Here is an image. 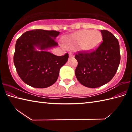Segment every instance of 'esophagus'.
<instances>
[{
    "label": "esophagus",
    "mask_w": 132,
    "mask_h": 132,
    "mask_svg": "<svg viewBox=\"0 0 132 132\" xmlns=\"http://www.w3.org/2000/svg\"><path fill=\"white\" fill-rule=\"evenodd\" d=\"M69 57H73V55L71 53H69Z\"/></svg>",
    "instance_id": "34e87169"
}]
</instances>
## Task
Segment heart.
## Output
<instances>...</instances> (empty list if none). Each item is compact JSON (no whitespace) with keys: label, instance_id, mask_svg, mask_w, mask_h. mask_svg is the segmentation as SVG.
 <instances>
[{"label":"heart","instance_id":"b5f03b06","mask_svg":"<svg viewBox=\"0 0 132 132\" xmlns=\"http://www.w3.org/2000/svg\"><path fill=\"white\" fill-rule=\"evenodd\" d=\"M101 40L98 31L81 30L71 34L66 39L69 45H80L82 50L90 51L97 46Z\"/></svg>","mask_w":132,"mask_h":132}]
</instances>
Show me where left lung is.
Listing matches in <instances>:
<instances>
[{
    "label": "left lung",
    "instance_id": "1",
    "mask_svg": "<svg viewBox=\"0 0 132 132\" xmlns=\"http://www.w3.org/2000/svg\"><path fill=\"white\" fill-rule=\"evenodd\" d=\"M103 41L96 50L78 52L75 75L78 81L89 88L106 84L114 76L120 63L119 44L109 31L101 30Z\"/></svg>",
    "mask_w": 132,
    "mask_h": 132
}]
</instances>
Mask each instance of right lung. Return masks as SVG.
I'll return each instance as SVG.
<instances>
[{"label":"right lung","mask_w":132,"mask_h":132,"mask_svg":"<svg viewBox=\"0 0 132 132\" xmlns=\"http://www.w3.org/2000/svg\"><path fill=\"white\" fill-rule=\"evenodd\" d=\"M59 32L35 30L27 31L17 39L13 57L18 75L35 88H46L54 84L59 70L68 61L69 54L56 56L45 50L58 45L55 39ZM38 47L42 51L35 50Z\"/></svg>","instance_id":"right-lung-1"}]
</instances>
